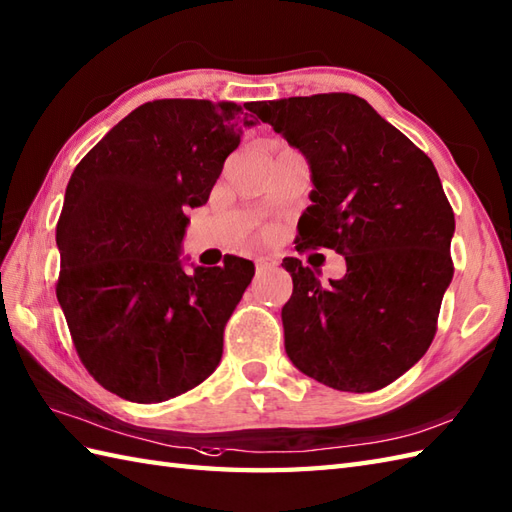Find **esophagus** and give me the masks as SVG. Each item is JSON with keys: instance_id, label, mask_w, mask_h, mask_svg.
I'll list each match as a JSON object with an SVG mask.
<instances>
[{"instance_id": "esophagus-1", "label": "esophagus", "mask_w": 512, "mask_h": 512, "mask_svg": "<svg viewBox=\"0 0 512 512\" xmlns=\"http://www.w3.org/2000/svg\"><path fill=\"white\" fill-rule=\"evenodd\" d=\"M254 263H256L258 269H267V267H276V265H278L276 260L269 258V256H258V258L254 260Z\"/></svg>"}]
</instances>
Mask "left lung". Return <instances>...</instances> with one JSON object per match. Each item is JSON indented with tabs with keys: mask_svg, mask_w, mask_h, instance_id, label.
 <instances>
[{
	"mask_svg": "<svg viewBox=\"0 0 512 512\" xmlns=\"http://www.w3.org/2000/svg\"><path fill=\"white\" fill-rule=\"evenodd\" d=\"M252 112L313 173L295 249L328 247L347 265L341 280L321 284L299 258L282 260L293 278L282 308L286 354L336 391H378L428 352L454 276V210L439 173L352 93L256 102Z\"/></svg>",
	"mask_w": 512,
	"mask_h": 512,
	"instance_id": "obj_1",
	"label": "left lung"
}]
</instances>
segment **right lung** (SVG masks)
I'll return each mask as SVG.
<instances>
[{"label": "right lung", "mask_w": 512, "mask_h": 512, "mask_svg": "<svg viewBox=\"0 0 512 512\" xmlns=\"http://www.w3.org/2000/svg\"><path fill=\"white\" fill-rule=\"evenodd\" d=\"M252 112V102L243 104ZM256 119L234 102L154 99L99 141L67 184L56 226L58 304L86 371L123 400L191 391L219 365L254 263L182 269L186 210L208 202Z\"/></svg>", "instance_id": "obj_1"}]
</instances>
